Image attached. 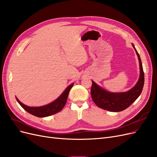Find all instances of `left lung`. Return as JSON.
I'll use <instances>...</instances> for the list:
<instances>
[{"label": "left lung", "mask_w": 157, "mask_h": 157, "mask_svg": "<svg viewBox=\"0 0 157 157\" xmlns=\"http://www.w3.org/2000/svg\"><path fill=\"white\" fill-rule=\"evenodd\" d=\"M133 45L140 62V76L136 86L128 92L122 93H111L99 87L92 80L91 96L92 100L99 108L111 112H119L130 107L137 99L142 92L144 85V72L140 56Z\"/></svg>", "instance_id": "8db88e82"}]
</instances>
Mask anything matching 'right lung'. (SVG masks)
Instances as JSON below:
<instances>
[{
    "label": "right lung",
    "mask_w": 157,
    "mask_h": 157,
    "mask_svg": "<svg viewBox=\"0 0 157 157\" xmlns=\"http://www.w3.org/2000/svg\"><path fill=\"white\" fill-rule=\"evenodd\" d=\"M73 84H70L69 86L65 90V91L62 93V94H61L56 100L44 106L38 107H28L21 103L17 98L16 99L17 102L20 103V105L26 111L29 113L31 115H35L38 117H48L62 110V109L64 107L66 102H67V99L70 90L73 87Z\"/></svg>",
    "instance_id": "add662e5"
}]
</instances>
